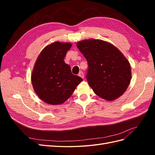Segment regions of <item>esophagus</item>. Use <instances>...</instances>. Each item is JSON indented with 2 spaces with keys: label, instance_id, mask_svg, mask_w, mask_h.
<instances>
[{
  "label": "esophagus",
  "instance_id": "esophagus-1",
  "mask_svg": "<svg viewBox=\"0 0 155 155\" xmlns=\"http://www.w3.org/2000/svg\"><path fill=\"white\" fill-rule=\"evenodd\" d=\"M78 76H79V77H81V78H84V73L82 72V71H80L79 72V74H78Z\"/></svg>",
  "mask_w": 155,
  "mask_h": 155
}]
</instances>
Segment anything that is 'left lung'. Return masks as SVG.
<instances>
[{"label":"left lung","mask_w":155,"mask_h":155,"mask_svg":"<svg viewBox=\"0 0 155 155\" xmlns=\"http://www.w3.org/2000/svg\"><path fill=\"white\" fill-rule=\"evenodd\" d=\"M87 61V80L97 96L113 101L124 94L131 79L129 61L115 46L100 39L77 43Z\"/></svg>","instance_id":"obj_1"}]
</instances>
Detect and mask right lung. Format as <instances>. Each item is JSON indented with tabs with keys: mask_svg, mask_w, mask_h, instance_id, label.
<instances>
[{
	"mask_svg": "<svg viewBox=\"0 0 155 155\" xmlns=\"http://www.w3.org/2000/svg\"><path fill=\"white\" fill-rule=\"evenodd\" d=\"M70 43L56 41L41 51L31 73V83L36 94L50 105H59L71 96L83 79L75 76L64 61Z\"/></svg>",
	"mask_w": 155,
	"mask_h": 155,
	"instance_id": "1",
	"label": "right lung"
}]
</instances>
